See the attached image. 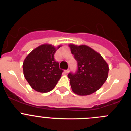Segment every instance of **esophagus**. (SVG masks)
Returning <instances> with one entry per match:
<instances>
[{"mask_svg":"<svg viewBox=\"0 0 131 131\" xmlns=\"http://www.w3.org/2000/svg\"><path fill=\"white\" fill-rule=\"evenodd\" d=\"M65 73L66 74H68V73H69V69H67V70H65Z\"/></svg>","mask_w":131,"mask_h":131,"instance_id":"1","label":"esophagus"}]
</instances>
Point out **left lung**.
Wrapping results in <instances>:
<instances>
[{
	"mask_svg": "<svg viewBox=\"0 0 131 131\" xmlns=\"http://www.w3.org/2000/svg\"><path fill=\"white\" fill-rule=\"evenodd\" d=\"M69 47L78 67L75 73L68 75L73 92L79 96L95 92L107 80L108 64L99 53L86 45L70 44Z\"/></svg>",
	"mask_w": 131,
	"mask_h": 131,
	"instance_id": "1",
	"label": "left lung"
}]
</instances>
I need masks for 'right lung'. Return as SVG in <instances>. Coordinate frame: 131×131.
Here are the masks:
<instances>
[{
	"instance_id": "add662e5",
	"label": "right lung",
	"mask_w": 131,
	"mask_h": 131,
	"mask_svg": "<svg viewBox=\"0 0 131 131\" xmlns=\"http://www.w3.org/2000/svg\"><path fill=\"white\" fill-rule=\"evenodd\" d=\"M57 48L49 44L40 45L33 50L24 60L23 71L27 81L34 90L39 92L52 91L57 84L63 70L59 68L54 54Z\"/></svg>"
}]
</instances>
